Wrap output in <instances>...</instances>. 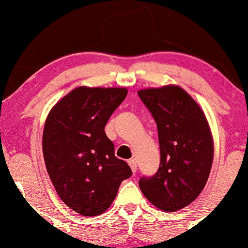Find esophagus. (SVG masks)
<instances>
[{
	"instance_id": "34e87169",
	"label": "esophagus",
	"mask_w": 248,
	"mask_h": 248,
	"mask_svg": "<svg viewBox=\"0 0 248 248\" xmlns=\"http://www.w3.org/2000/svg\"><path fill=\"white\" fill-rule=\"evenodd\" d=\"M127 163H129V166L131 168L132 171L136 172V170H137V162H136V159H129Z\"/></svg>"
}]
</instances>
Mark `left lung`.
Segmentation results:
<instances>
[{
  "mask_svg": "<svg viewBox=\"0 0 248 248\" xmlns=\"http://www.w3.org/2000/svg\"><path fill=\"white\" fill-rule=\"evenodd\" d=\"M153 114L158 131L161 162L154 176L140 178V188L157 208H185L208 180L213 163V138L208 122L195 100L178 86L138 91Z\"/></svg>",
  "mask_w": 248,
  "mask_h": 248,
  "instance_id": "1",
  "label": "left lung"
}]
</instances>
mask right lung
<instances>
[{
	"label": "right lung",
	"instance_id": "1",
	"mask_svg": "<svg viewBox=\"0 0 248 248\" xmlns=\"http://www.w3.org/2000/svg\"><path fill=\"white\" fill-rule=\"evenodd\" d=\"M126 89L78 87L52 108L45 124L42 151L60 199L84 217H97L111 206L119 186L132 175L105 134L111 114Z\"/></svg>",
	"mask_w": 248,
	"mask_h": 248
}]
</instances>
